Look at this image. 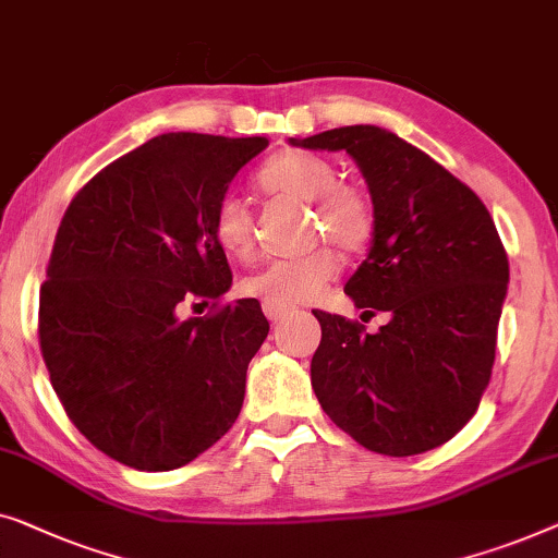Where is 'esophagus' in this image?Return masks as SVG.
<instances>
[{
  "mask_svg": "<svg viewBox=\"0 0 558 558\" xmlns=\"http://www.w3.org/2000/svg\"><path fill=\"white\" fill-rule=\"evenodd\" d=\"M263 311L265 316L270 320H282L288 316L290 311H293V303H286V301H272V298H265L263 301Z\"/></svg>",
  "mask_w": 558,
  "mask_h": 558,
  "instance_id": "1",
  "label": "esophagus"
}]
</instances>
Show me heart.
<instances>
[{
	"mask_svg": "<svg viewBox=\"0 0 558 558\" xmlns=\"http://www.w3.org/2000/svg\"><path fill=\"white\" fill-rule=\"evenodd\" d=\"M257 182L272 197L311 204V238H328L336 247L354 253L372 240V199L356 186L339 184V169L324 156L305 151H282L265 163ZM211 234L222 253L234 260H250L255 253V230L247 204L234 194L217 202ZM339 270V260L328 247H316L301 257L276 260L250 276L242 288L250 295L272 301H311Z\"/></svg>",
	"mask_w": 558,
	"mask_h": 558,
	"instance_id": "obj_1",
	"label": "heart"
}]
</instances>
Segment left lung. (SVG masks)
<instances>
[{"label": "left lung", "mask_w": 558, "mask_h": 558, "mask_svg": "<svg viewBox=\"0 0 558 558\" xmlns=\"http://www.w3.org/2000/svg\"><path fill=\"white\" fill-rule=\"evenodd\" d=\"M290 144L347 151L366 179L374 232L347 282L376 333L313 311L320 343L311 384L320 407L366 450L407 458L454 437L477 412L496 361L508 257L477 194L379 125H343Z\"/></svg>", "instance_id": "8db88e82"}]
</instances>
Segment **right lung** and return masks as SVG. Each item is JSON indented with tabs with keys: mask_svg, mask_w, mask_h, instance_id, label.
<instances>
[{
	"mask_svg": "<svg viewBox=\"0 0 558 558\" xmlns=\"http://www.w3.org/2000/svg\"><path fill=\"white\" fill-rule=\"evenodd\" d=\"M265 136L161 133L98 171L62 217L40 288V349L73 425L123 465L182 468L234 425L270 324L255 298L182 320L232 286L217 202Z\"/></svg>",
	"mask_w": 558,
	"mask_h": 558,
	"instance_id": "1",
	"label": "right lung"
}]
</instances>
